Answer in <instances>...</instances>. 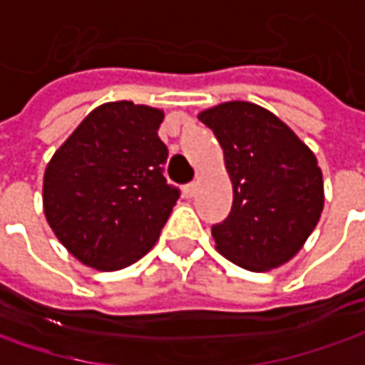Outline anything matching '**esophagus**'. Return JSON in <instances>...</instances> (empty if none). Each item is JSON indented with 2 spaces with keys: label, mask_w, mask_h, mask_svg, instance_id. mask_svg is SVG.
I'll use <instances>...</instances> for the list:
<instances>
[{
  "label": "esophagus",
  "mask_w": 365,
  "mask_h": 365,
  "mask_svg": "<svg viewBox=\"0 0 365 365\" xmlns=\"http://www.w3.org/2000/svg\"><path fill=\"white\" fill-rule=\"evenodd\" d=\"M183 194H185V198H194V196L198 194V183H187V185L183 187Z\"/></svg>",
  "instance_id": "obj_1"
}]
</instances>
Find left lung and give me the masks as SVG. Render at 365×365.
I'll list each match as a JSON object with an SVG mask.
<instances>
[{"mask_svg":"<svg viewBox=\"0 0 365 365\" xmlns=\"http://www.w3.org/2000/svg\"><path fill=\"white\" fill-rule=\"evenodd\" d=\"M198 118L218 138L232 183L229 216L212 227L216 251L249 272L288 263L325 206L323 171L314 153L257 103H218Z\"/></svg>","mask_w":365,"mask_h":365,"instance_id":"obj_1","label":"left lung"}]
</instances>
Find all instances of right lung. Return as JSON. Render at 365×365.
I'll list each match as a JSON object with an SVG mask.
<instances>
[{"instance_id": "obj_1", "label": "right lung", "mask_w": 365, "mask_h": 365, "mask_svg": "<svg viewBox=\"0 0 365 365\" xmlns=\"http://www.w3.org/2000/svg\"><path fill=\"white\" fill-rule=\"evenodd\" d=\"M163 110L108 102L91 110L48 161L44 216L75 259L116 272L147 255L180 190L163 178Z\"/></svg>"}]
</instances>
